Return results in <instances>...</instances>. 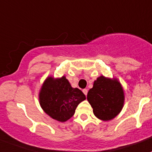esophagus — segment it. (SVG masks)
<instances>
[{
    "instance_id": "esophagus-1",
    "label": "esophagus",
    "mask_w": 152,
    "mask_h": 152,
    "mask_svg": "<svg viewBox=\"0 0 152 152\" xmlns=\"http://www.w3.org/2000/svg\"><path fill=\"white\" fill-rule=\"evenodd\" d=\"M83 94H85V95H87V93H88V90H86V89H83Z\"/></svg>"
}]
</instances>
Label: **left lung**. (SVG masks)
Here are the masks:
<instances>
[{"label":"left lung","mask_w":152,"mask_h":152,"mask_svg":"<svg viewBox=\"0 0 152 152\" xmlns=\"http://www.w3.org/2000/svg\"><path fill=\"white\" fill-rule=\"evenodd\" d=\"M87 100L96 117L102 121L113 119L123 107L124 96L121 85L117 80L100 76L88 92Z\"/></svg>","instance_id":"obj_1"}]
</instances>
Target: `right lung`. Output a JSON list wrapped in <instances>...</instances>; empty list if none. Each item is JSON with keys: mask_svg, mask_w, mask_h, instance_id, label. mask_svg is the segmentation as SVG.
Listing matches in <instances>:
<instances>
[{"mask_svg": "<svg viewBox=\"0 0 152 152\" xmlns=\"http://www.w3.org/2000/svg\"><path fill=\"white\" fill-rule=\"evenodd\" d=\"M86 96L78 88H72L66 79L48 77L43 83L39 101L44 111L53 119L64 122L73 116L80 103Z\"/></svg>", "mask_w": 152, "mask_h": 152, "instance_id": "1", "label": "right lung"}]
</instances>
